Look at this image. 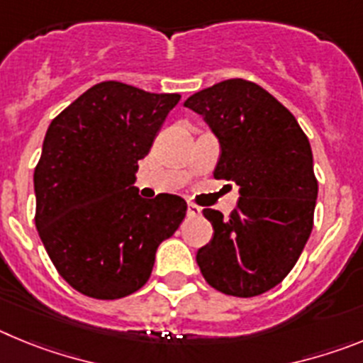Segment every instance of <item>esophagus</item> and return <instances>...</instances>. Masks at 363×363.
I'll return each instance as SVG.
<instances>
[{
	"label": "esophagus",
	"mask_w": 363,
	"mask_h": 363,
	"mask_svg": "<svg viewBox=\"0 0 363 363\" xmlns=\"http://www.w3.org/2000/svg\"><path fill=\"white\" fill-rule=\"evenodd\" d=\"M200 214H201V209L198 207V205H194V203L187 205V216L189 218H196V216H200Z\"/></svg>",
	"instance_id": "obj_1"
}]
</instances>
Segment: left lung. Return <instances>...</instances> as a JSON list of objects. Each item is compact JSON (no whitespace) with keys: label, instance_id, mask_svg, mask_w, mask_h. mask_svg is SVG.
<instances>
[{"label":"left lung","instance_id":"obj_1","mask_svg":"<svg viewBox=\"0 0 363 363\" xmlns=\"http://www.w3.org/2000/svg\"><path fill=\"white\" fill-rule=\"evenodd\" d=\"M220 142L214 178L234 182L240 200L229 218L205 209L213 240L198 249L207 284L251 298L280 284L313 230L318 182L306 133L274 96L247 79H225L187 98Z\"/></svg>","mask_w":363,"mask_h":363}]
</instances>
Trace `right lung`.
Listing matches in <instances>:
<instances>
[{
    "label": "right lung",
    "instance_id": "add662e5",
    "mask_svg": "<svg viewBox=\"0 0 363 363\" xmlns=\"http://www.w3.org/2000/svg\"><path fill=\"white\" fill-rule=\"evenodd\" d=\"M179 94L101 82L50 121L34 171L36 229L63 280L85 296L142 289L156 249L187 213L176 194L145 200L134 187Z\"/></svg>",
    "mask_w": 363,
    "mask_h": 363
}]
</instances>
